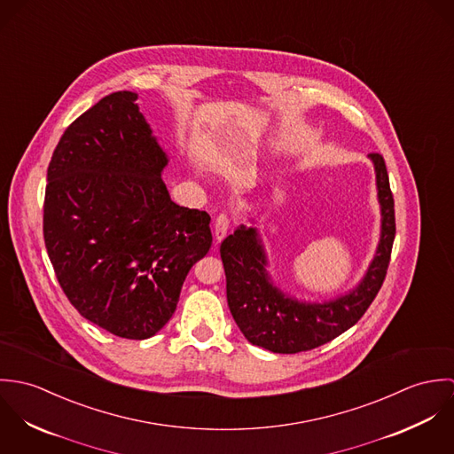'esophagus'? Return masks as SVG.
Here are the masks:
<instances>
[{"mask_svg": "<svg viewBox=\"0 0 454 454\" xmlns=\"http://www.w3.org/2000/svg\"><path fill=\"white\" fill-rule=\"evenodd\" d=\"M231 225H232V218H231V215H227V213H220V215L216 216V220H215V227H213L216 241H222V239L227 236V232H229Z\"/></svg>", "mask_w": 454, "mask_h": 454, "instance_id": "34e87169", "label": "esophagus"}]
</instances>
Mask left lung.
I'll use <instances>...</instances> for the list:
<instances>
[{
	"label": "left lung",
	"mask_w": 454,
	"mask_h": 454,
	"mask_svg": "<svg viewBox=\"0 0 454 454\" xmlns=\"http://www.w3.org/2000/svg\"><path fill=\"white\" fill-rule=\"evenodd\" d=\"M376 168L383 225L378 254L362 283L348 295L301 304L276 290L265 272L257 231L239 227L223 239L220 257L227 278L229 309L245 337L272 353H301L330 342L356 324L383 286L395 239V202L381 153H371Z\"/></svg>",
	"instance_id": "1"
}]
</instances>
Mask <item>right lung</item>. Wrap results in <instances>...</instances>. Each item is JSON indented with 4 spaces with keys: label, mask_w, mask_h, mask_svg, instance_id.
I'll use <instances>...</instances> for the list:
<instances>
[{
    "label": "right lung",
    "mask_w": 454,
    "mask_h": 454,
    "mask_svg": "<svg viewBox=\"0 0 454 454\" xmlns=\"http://www.w3.org/2000/svg\"><path fill=\"white\" fill-rule=\"evenodd\" d=\"M136 98L108 94L67 126L47 169L43 239L83 318L148 339L173 317L213 238L206 211L171 200L160 176L168 157Z\"/></svg>",
    "instance_id": "obj_1"
}]
</instances>
